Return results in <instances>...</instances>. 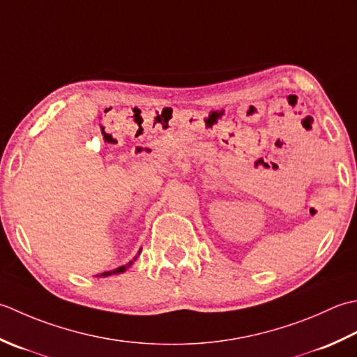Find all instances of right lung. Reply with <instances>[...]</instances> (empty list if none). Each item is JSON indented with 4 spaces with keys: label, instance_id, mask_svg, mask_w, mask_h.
<instances>
[{
    "label": "right lung",
    "instance_id": "add662e5",
    "mask_svg": "<svg viewBox=\"0 0 357 357\" xmlns=\"http://www.w3.org/2000/svg\"><path fill=\"white\" fill-rule=\"evenodd\" d=\"M134 260H135V259H134ZM130 265H132V261H129L128 265H123V266L115 268V270H112V271H106V273L100 274V275H105V278H106V275H111V274H119V273H123V271H126V268H128V266H130Z\"/></svg>",
    "mask_w": 357,
    "mask_h": 357
}]
</instances>
